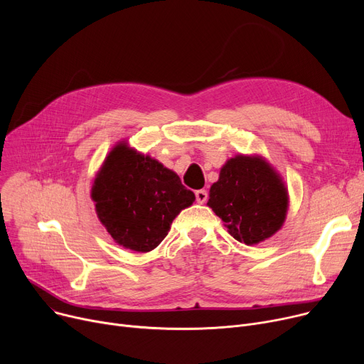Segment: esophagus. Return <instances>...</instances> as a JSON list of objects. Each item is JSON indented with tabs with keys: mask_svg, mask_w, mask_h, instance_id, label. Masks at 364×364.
I'll return each instance as SVG.
<instances>
[{
	"mask_svg": "<svg viewBox=\"0 0 364 364\" xmlns=\"http://www.w3.org/2000/svg\"><path fill=\"white\" fill-rule=\"evenodd\" d=\"M206 199H208V192L206 190H198L196 192V202L198 203H205L206 202Z\"/></svg>",
	"mask_w": 364,
	"mask_h": 364,
	"instance_id": "34e87169",
	"label": "esophagus"
}]
</instances>
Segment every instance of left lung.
I'll return each mask as SVG.
<instances>
[{
  "mask_svg": "<svg viewBox=\"0 0 364 364\" xmlns=\"http://www.w3.org/2000/svg\"><path fill=\"white\" fill-rule=\"evenodd\" d=\"M288 205V188L276 169L261 156L245 155L225 162L208 200L228 233L246 245H257L279 232Z\"/></svg>",
  "mask_w": 364,
  "mask_h": 364,
  "instance_id": "obj_1",
  "label": "left lung"
}]
</instances>
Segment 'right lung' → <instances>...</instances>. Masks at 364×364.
Here are the masks:
<instances>
[{
  "instance_id": "obj_1",
  "label": "right lung",
  "mask_w": 364,
  "mask_h": 364,
  "mask_svg": "<svg viewBox=\"0 0 364 364\" xmlns=\"http://www.w3.org/2000/svg\"><path fill=\"white\" fill-rule=\"evenodd\" d=\"M95 213L118 245L149 252L165 239L174 218L195 202L174 171L128 147L114 146L94 178Z\"/></svg>"
}]
</instances>
